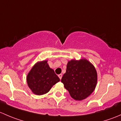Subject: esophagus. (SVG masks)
I'll return each mask as SVG.
<instances>
[{
  "instance_id": "34e87169",
  "label": "esophagus",
  "mask_w": 121,
  "mask_h": 121,
  "mask_svg": "<svg viewBox=\"0 0 121 121\" xmlns=\"http://www.w3.org/2000/svg\"><path fill=\"white\" fill-rule=\"evenodd\" d=\"M58 77H59V79H60L61 80V79H62V74H59V75H58Z\"/></svg>"
}]
</instances>
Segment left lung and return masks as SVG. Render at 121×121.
<instances>
[{"label": "left lung", "instance_id": "1", "mask_svg": "<svg viewBox=\"0 0 121 121\" xmlns=\"http://www.w3.org/2000/svg\"><path fill=\"white\" fill-rule=\"evenodd\" d=\"M61 82L68 90L71 97L75 100H83L95 90L97 73L94 65L87 59H72L68 62L66 73Z\"/></svg>", "mask_w": 121, "mask_h": 121}]
</instances>
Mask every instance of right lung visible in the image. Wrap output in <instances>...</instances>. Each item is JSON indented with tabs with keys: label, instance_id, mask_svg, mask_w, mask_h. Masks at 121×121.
Here are the masks:
<instances>
[{
	"label": "right lung",
	"instance_id": "add662e5",
	"mask_svg": "<svg viewBox=\"0 0 121 121\" xmlns=\"http://www.w3.org/2000/svg\"><path fill=\"white\" fill-rule=\"evenodd\" d=\"M60 79L49 67L48 60L37 62L27 76L28 87L34 94L38 95L46 94Z\"/></svg>",
	"mask_w": 121,
	"mask_h": 121
}]
</instances>
